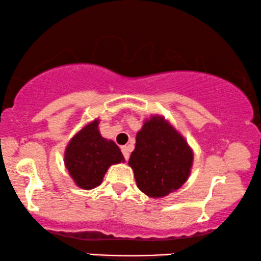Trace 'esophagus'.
I'll list each match as a JSON object with an SVG mask.
<instances>
[{
    "label": "esophagus",
    "mask_w": 261,
    "mask_h": 261,
    "mask_svg": "<svg viewBox=\"0 0 261 261\" xmlns=\"http://www.w3.org/2000/svg\"><path fill=\"white\" fill-rule=\"evenodd\" d=\"M121 151H123L125 160H127L128 156H130V148H128L127 146H123V147H121Z\"/></svg>",
    "instance_id": "34e87169"
}]
</instances>
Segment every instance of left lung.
Returning <instances> with one entry per match:
<instances>
[{
	"label": "left lung",
	"mask_w": 261,
	"mask_h": 261,
	"mask_svg": "<svg viewBox=\"0 0 261 261\" xmlns=\"http://www.w3.org/2000/svg\"><path fill=\"white\" fill-rule=\"evenodd\" d=\"M193 160V150L182 135L164 117L153 115L136 135L128 165L142 193L164 197L187 182Z\"/></svg>",
	"instance_id": "obj_1"
}]
</instances>
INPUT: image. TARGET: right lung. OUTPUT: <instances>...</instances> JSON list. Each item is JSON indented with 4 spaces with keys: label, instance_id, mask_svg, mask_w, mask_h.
I'll return each mask as SVG.
<instances>
[{
    "label": "right lung",
    "instance_id": "1",
    "mask_svg": "<svg viewBox=\"0 0 261 261\" xmlns=\"http://www.w3.org/2000/svg\"><path fill=\"white\" fill-rule=\"evenodd\" d=\"M98 123L100 120L95 119L85 125L65 150L66 169L74 183L85 190L100 186L111 165L125 161L119 147L101 136Z\"/></svg>",
    "mask_w": 261,
    "mask_h": 261
}]
</instances>
